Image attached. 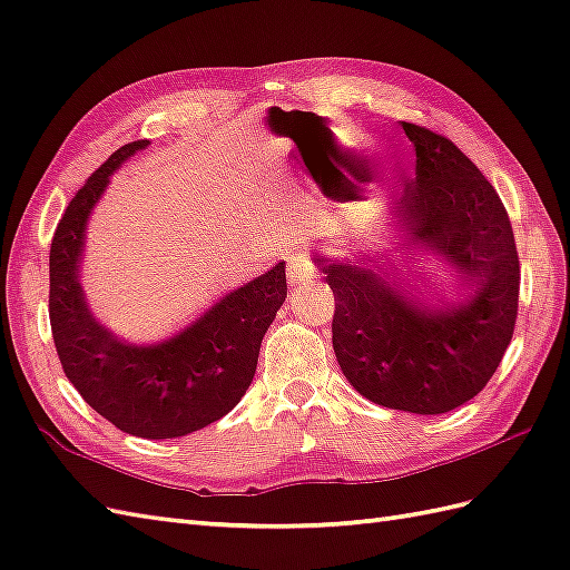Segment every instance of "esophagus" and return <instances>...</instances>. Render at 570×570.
<instances>
[{
	"mask_svg": "<svg viewBox=\"0 0 570 570\" xmlns=\"http://www.w3.org/2000/svg\"><path fill=\"white\" fill-rule=\"evenodd\" d=\"M314 263L307 258V256H293L287 261V277L289 283H304V281H312L314 277Z\"/></svg>",
	"mask_w": 570,
	"mask_h": 570,
	"instance_id": "esophagus-1",
	"label": "esophagus"
}]
</instances>
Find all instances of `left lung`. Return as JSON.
Listing matches in <instances>:
<instances>
[{"mask_svg": "<svg viewBox=\"0 0 570 570\" xmlns=\"http://www.w3.org/2000/svg\"><path fill=\"white\" fill-rule=\"evenodd\" d=\"M415 147L394 215L411 242L445 258L471 297L425 304L380 273L316 258L336 297L333 353L374 404L435 415L474 399L508 351L518 318L520 258L505 205L476 164L448 137L404 122Z\"/></svg>", "mask_w": 570, "mask_h": 570, "instance_id": "8db88e82", "label": "left lung"}]
</instances>
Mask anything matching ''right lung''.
<instances>
[{
    "instance_id": "add662e5",
    "label": "right lung",
    "mask_w": 570,
    "mask_h": 570,
    "mask_svg": "<svg viewBox=\"0 0 570 570\" xmlns=\"http://www.w3.org/2000/svg\"><path fill=\"white\" fill-rule=\"evenodd\" d=\"M147 145L116 149L69 200L50 244V326L67 380L96 413L128 435L166 440L196 433L239 404L287 283L285 263H277L178 336L147 348L118 341L96 322L79 285L87 219L108 176Z\"/></svg>"
}]
</instances>
